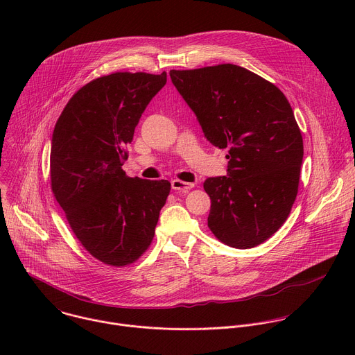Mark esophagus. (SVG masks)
Segmentation results:
<instances>
[{"instance_id":"1","label":"esophagus","mask_w":355,"mask_h":355,"mask_svg":"<svg viewBox=\"0 0 355 355\" xmlns=\"http://www.w3.org/2000/svg\"><path fill=\"white\" fill-rule=\"evenodd\" d=\"M193 187H195V184H192V182H185V181H181V180H173L171 181V188L174 191L185 192V191H188V189H191Z\"/></svg>"}]
</instances>
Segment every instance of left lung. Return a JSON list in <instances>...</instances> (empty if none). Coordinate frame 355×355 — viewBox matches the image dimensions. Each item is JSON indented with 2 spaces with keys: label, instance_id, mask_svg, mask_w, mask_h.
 <instances>
[{
  "label": "left lung",
  "instance_id": "left-lung-1",
  "mask_svg": "<svg viewBox=\"0 0 355 355\" xmlns=\"http://www.w3.org/2000/svg\"><path fill=\"white\" fill-rule=\"evenodd\" d=\"M207 139L229 148V175L208 178V227L234 248L270 239L297 195L303 140L284 92L244 67L218 64L171 70Z\"/></svg>",
  "mask_w": 355,
  "mask_h": 355
}]
</instances>
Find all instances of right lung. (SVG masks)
Segmentation results:
<instances>
[{
  "mask_svg": "<svg viewBox=\"0 0 355 355\" xmlns=\"http://www.w3.org/2000/svg\"><path fill=\"white\" fill-rule=\"evenodd\" d=\"M166 83V71L94 78L70 98L53 130V195L83 247L111 267H126L147 251L171 189L167 180L122 170L135 128Z\"/></svg>",
  "mask_w": 355,
  "mask_h": 355,
  "instance_id": "obj_1",
  "label": "right lung"
}]
</instances>
